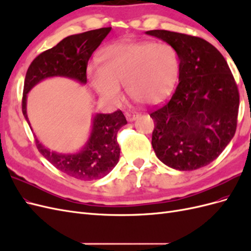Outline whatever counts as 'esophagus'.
Returning <instances> with one entry per match:
<instances>
[{
    "mask_svg": "<svg viewBox=\"0 0 251 251\" xmlns=\"http://www.w3.org/2000/svg\"><path fill=\"white\" fill-rule=\"evenodd\" d=\"M126 117L128 121H134L139 117V113L135 112V111H130V112H126Z\"/></svg>",
    "mask_w": 251,
    "mask_h": 251,
    "instance_id": "obj_1",
    "label": "esophagus"
}]
</instances>
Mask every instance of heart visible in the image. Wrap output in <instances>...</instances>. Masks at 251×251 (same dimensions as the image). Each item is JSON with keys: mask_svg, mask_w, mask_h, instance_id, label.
Returning a JSON list of instances; mask_svg holds the SVG:
<instances>
[{"mask_svg": "<svg viewBox=\"0 0 251 251\" xmlns=\"http://www.w3.org/2000/svg\"><path fill=\"white\" fill-rule=\"evenodd\" d=\"M100 65L88 68L95 92L108 100L121 97V85L133 100L155 104L168 96L177 80L179 57L169 44L119 42L100 53Z\"/></svg>", "mask_w": 251, "mask_h": 251, "instance_id": "heart-1", "label": "heart"}]
</instances>
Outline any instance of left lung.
Returning <instances> with one entry per match:
<instances>
[{"label": "left lung", "mask_w": 251, "mask_h": 251, "mask_svg": "<svg viewBox=\"0 0 251 251\" xmlns=\"http://www.w3.org/2000/svg\"><path fill=\"white\" fill-rule=\"evenodd\" d=\"M170 44L179 57V82L169 100L150 116L155 127L151 146L164 164L194 171L222 153L237 130L240 95L220 51L201 37L150 30Z\"/></svg>", "instance_id": "left-lung-1"}]
</instances>
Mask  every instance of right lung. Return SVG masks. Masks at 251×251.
I'll return each instance as SVG.
<instances>
[{"label":"right lung","mask_w":251,"mask_h":251,"mask_svg":"<svg viewBox=\"0 0 251 251\" xmlns=\"http://www.w3.org/2000/svg\"><path fill=\"white\" fill-rule=\"evenodd\" d=\"M111 27L90 30L67 36L55 47L37 55L30 64L24 82L22 111L30 126L26 112L27 93L41 80L51 76H65L87 82L88 62L100 46ZM124 113L97 114L93 119L92 133L82 151L76 154H57L42 146L35 138L36 148L47 160L70 177L82 181L103 178L118 163L120 148L117 133L126 125Z\"/></svg>","instance_id":"add662e5"}]
</instances>
